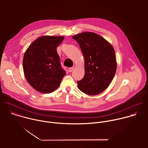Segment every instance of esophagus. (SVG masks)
<instances>
[{
	"label": "esophagus",
	"instance_id": "esophagus-1",
	"mask_svg": "<svg viewBox=\"0 0 148 148\" xmlns=\"http://www.w3.org/2000/svg\"><path fill=\"white\" fill-rule=\"evenodd\" d=\"M73 70H74V67H70V68H69V72H71Z\"/></svg>",
	"mask_w": 148,
	"mask_h": 148
}]
</instances>
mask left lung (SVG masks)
<instances>
[{
  "label": "left lung",
  "mask_w": 148,
  "mask_h": 148,
  "mask_svg": "<svg viewBox=\"0 0 148 148\" xmlns=\"http://www.w3.org/2000/svg\"><path fill=\"white\" fill-rule=\"evenodd\" d=\"M79 45L84 57L85 74L78 81L80 91L95 95L106 90L116 70L114 49L102 37L93 32H83L73 36Z\"/></svg>",
  "instance_id": "left-lung-1"
}]
</instances>
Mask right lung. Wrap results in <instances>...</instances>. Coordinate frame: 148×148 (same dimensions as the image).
<instances>
[{"label": "right lung", "instance_id": "1", "mask_svg": "<svg viewBox=\"0 0 148 148\" xmlns=\"http://www.w3.org/2000/svg\"><path fill=\"white\" fill-rule=\"evenodd\" d=\"M64 38L63 36H41L25 53L23 67L25 78L40 92L48 94L55 91L66 74L57 52V47Z\"/></svg>", "mask_w": 148, "mask_h": 148}]
</instances>
